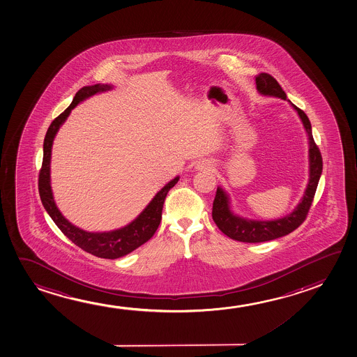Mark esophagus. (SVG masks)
<instances>
[{"mask_svg": "<svg viewBox=\"0 0 357 357\" xmlns=\"http://www.w3.org/2000/svg\"><path fill=\"white\" fill-rule=\"evenodd\" d=\"M199 168L200 169H211V168H213V165H212L211 162H202Z\"/></svg>", "mask_w": 357, "mask_h": 357, "instance_id": "esophagus-1", "label": "esophagus"}]
</instances>
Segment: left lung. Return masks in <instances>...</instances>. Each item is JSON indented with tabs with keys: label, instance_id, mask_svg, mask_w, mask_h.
Here are the masks:
<instances>
[{
	"label": "left lung",
	"instance_id": "left-lung-1",
	"mask_svg": "<svg viewBox=\"0 0 357 357\" xmlns=\"http://www.w3.org/2000/svg\"><path fill=\"white\" fill-rule=\"evenodd\" d=\"M255 83L259 92L265 96H275L279 98L287 100L286 93L282 91L279 82L271 75L266 73H259L255 76ZM294 105V104H292ZM301 119L303 121L305 131L310 137V183L305 189L302 202L296 207L295 211L289 213V216L279 218L275 221H252L245 218L234 216L228 207V197L221 188H218L216 197L212 206V218L218 225L221 232L234 241L245 242V243H260L268 242L276 238L282 237L289 233L294 232L296 228L300 227L305 222V218L310 211V205L314 199L315 190L318 181L321 178L323 169V160L321 151L317 146L312 135V126L310 119L302 109L297 108Z\"/></svg>",
	"mask_w": 357,
	"mask_h": 357
}]
</instances>
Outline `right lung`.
<instances>
[{
  "label": "right lung",
  "instance_id": "add662e5",
  "mask_svg": "<svg viewBox=\"0 0 357 357\" xmlns=\"http://www.w3.org/2000/svg\"><path fill=\"white\" fill-rule=\"evenodd\" d=\"M107 89H110V86L108 84H94L89 87L81 88L75 96L70 107L52 120L44 139V155H43L42 168L39 171L38 188H39L40 200L47 213L54 220V222L56 223L57 227L61 229V232L73 243L83 249L84 252L96 255L98 258L116 259L134 252L135 249L139 248L153 237L162 220V210H163L165 197L172 188L176 185L179 178L176 176L160 192H157V195L149 204V206L141 212V215L135 221L128 225L126 227L116 229L113 232H86L79 228L75 227L62 216L54 202L52 188H50V158H52V141L56 135L57 130L68 118V114L71 113V110L81 100Z\"/></svg>",
  "mask_w": 357,
  "mask_h": 357
}]
</instances>
